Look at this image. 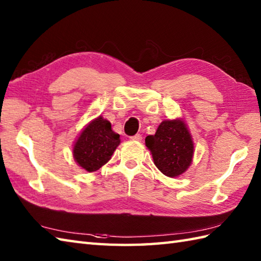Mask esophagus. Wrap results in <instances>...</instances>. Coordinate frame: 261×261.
Listing matches in <instances>:
<instances>
[{"label": "esophagus", "instance_id": "esophagus-1", "mask_svg": "<svg viewBox=\"0 0 261 261\" xmlns=\"http://www.w3.org/2000/svg\"><path fill=\"white\" fill-rule=\"evenodd\" d=\"M130 139L134 140V141H141L142 140V136L138 134V135H135V136L130 137Z\"/></svg>", "mask_w": 261, "mask_h": 261}]
</instances>
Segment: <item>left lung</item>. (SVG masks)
<instances>
[{
    "mask_svg": "<svg viewBox=\"0 0 261 261\" xmlns=\"http://www.w3.org/2000/svg\"><path fill=\"white\" fill-rule=\"evenodd\" d=\"M146 146L156 167L168 177L181 175L192 164L194 143L187 125L180 119L163 121L154 136L146 138Z\"/></svg>",
    "mask_w": 261,
    "mask_h": 261,
    "instance_id": "8db88e82",
    "label": "left lung"
}]
</instances>
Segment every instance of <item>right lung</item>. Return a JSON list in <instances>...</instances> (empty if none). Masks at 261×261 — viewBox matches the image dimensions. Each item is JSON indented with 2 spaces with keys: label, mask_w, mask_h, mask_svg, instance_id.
I'll return each instance as SVG.
<instances>
[{
  "label": "right lung",
  "mask_w": 261,
  "mask_h": 261,
  "mask_svg": "<svg viewBox=\"0 0 261 261\" xmlns=\"http://www.w3.org/2000/svg\"><path fill=\"white\" fill-rule=\"evenodd\" d=\"M119 145L120 135L112 130L108 120L98 116L81 132L73 148V156L79 166L92 173L109 162Z\"/></svg>",
  "instance_id": "obj_1"
}]
</instances>
